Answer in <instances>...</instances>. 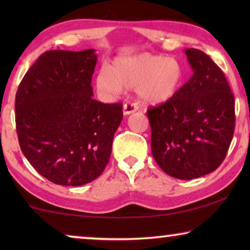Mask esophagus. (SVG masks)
Returning a JSON list of instances; mask_svg holds the SVG:
<instances>
[{
	"label": "esophagus",
	"instance_id": "obj_1",
	"mask_svg": "<svg viewBox=\"0 0 250 250\" xmlns=\"http://www.w3.org/2000/svg\"><path fill=\"white\" fill-rule=\"evenodd\" d=\"M138 105L134 102H126L124 104V107H123V110H124V115H129V114H133V112H135L138 110Z\"/></svg>",
	"mask_w": 250,
	"mask_h": 250
}]
</instances>
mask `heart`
Instances as JSON below:
<instances>
[{
  "instance_id": "heart-1",
  "label": "heart",
  "mask_w": 250,
  "mask_h": 250,
  "mask_svg": "<svg viewBox=\"0 0 250 250\" xmlns=\"http://www.w3.org/2000/svg\"><path fill=\"white\" fill-rule=\"evenodd\" d=\"M184 71L174 58L162 54L140 53L119 58L110 67H104L97 77V90L104 99L135 87L145 104H163L175 97L183 82Z\"/></svg>"
}]
</instances>
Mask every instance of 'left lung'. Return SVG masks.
Listing matches in <instances>:
<instances>
[{
	"instance_id": "8db88e82",
	"label": "left lung",
	"mask_w": 250,
	"mask_h": 250,
	"mask_svg": "<svg viewBox=\"0 0 250 250\" xmlns=\"http://www.w3.org/2000/svg\"><path fill=\"white\" fill-rule=\"evenodd\" d=\"M193 70L175 97L146 111L151 152L166 174L193 180L223 162L234 133V97L221 68L198 49L184 51Z\"/></svg>"
}]
</instances>
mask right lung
<instances>
[{
    "mask_svg": "<svg viewBox=\"0 0 250 250\" xmlns=\"http://www.w3.org/2000/svg\"><path fill=\"white\" fill-rule=\"evenodd\" d=\"M93 49L41 54L16 94V128L30 165L52 183L78 187L104 172L123 104L94 100Z\"/></svg>",
    "mask_w": 250,
    "mask_h": 250,
    "instance_id": "obj_1",
    "label": "right lung"
}]
</instances>
